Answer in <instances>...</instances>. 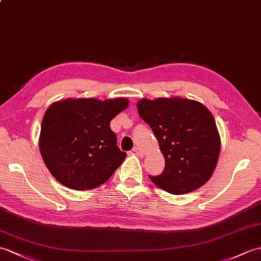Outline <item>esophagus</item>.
<instances>
[{
    "instance_id": "34e87169",
    "label": "esophagus",
    "mask_w": 261,
    "mask_h": 261,
    "mask_svg": "<svg viewBox=\"0 0 261 261\" xmlns=\"http://www.w3.org/2000/svg\"><path fill=\"white\" fill-rule=\"evenodd\" d=\"M133 152L137 153L139 156H143V151L139 148V147H135L133 148Z\"/></svg>"
}]
</instances>
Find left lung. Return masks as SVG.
Instances as JSON below:
<instances>
[{
	"mask_svg": "<svg viewBox=\"0 0 261 261\" xmlns=\"http://www.w3.org/2000/svg\"><path fill=\"white\" fill-rule=\"evenodd\" d=\"M137 108L166 161L161 174L149 175L151 181L172 195L191 192L207 182L220 152V137L208 109L182 98L142 99Z\"/></svg>",
	"mask_w": 261,
	"mask_h": 261,
	"instance_id": "left-lung-1",
	"label": "left lung"
}]
</instances>
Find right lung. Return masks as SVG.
<instances>
[{"instance_id":"right-lung-1","label":"right lung","mask_w":261,"mask_h":261,"mask_svg":"<svg viewBox=\"0 0 261 261\" xmlns=\"http://www.w3.org/2000/svg\"><path fill=\"white\" fill-rule=\"evenodd\" d=\"M123 98L66 99L53 103L41 124L40 151L60 184L89 190L111 177L126 153L117 145L110 121L128 107Z\"/></svg>"}]
</instances>
